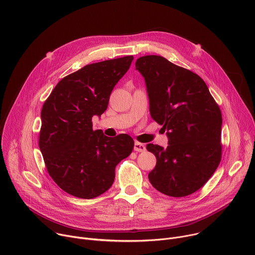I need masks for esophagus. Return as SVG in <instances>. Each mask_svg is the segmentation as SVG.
<instances>
[{
	"instance_id": "1",
	"label": "esophagus",
	"mask_w": 255,
	"mask_h": 255,
	"mask_svg": "<svg viewBox=\"0 0 255 255\" xmlns=\"http://www.w3.org/2000/svg\"><path fill=\"white\" fill-rule=\"evenodd\" d=\"M145 149H146V147H145V145L138 142V141H135L134 142V150L135 151H138V152H143L145 151Z\"/></svg>"
}]
</instances>
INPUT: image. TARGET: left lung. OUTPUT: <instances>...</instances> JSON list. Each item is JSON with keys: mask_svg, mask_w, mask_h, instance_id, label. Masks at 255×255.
I'll return each instance as SVG.
<instances>
[{"mask_svg": "<svg viewBox=\"0 0 255 255\" xmlns=\"http://www.w3.org/2000/svg\"><path fill=\"white\" fill-rule=\"evenodd\" d=\"M136 69L146 84L151 118L162 125L168 146L147 144L156 157L151 185L170 197L200 190L221 161L222 114L195 72L159 55L139 57Z\"/></svg>", "mask_w": 255, "mask_h": 255, "instance_id": "1", "label": "left lung"}]
</instances>
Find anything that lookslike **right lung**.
<instances>
[{
	"instance_id": "add662e5",
	"label": "right lung",
	"mask_w": 255,
	"mask_h": 255,
	"mask_svg": "<svg viewBox=\"0 0 255 255\" xmlns=\"http://www.w3.org/2000/svg\"><path fill=\"white\" fill-rule=\"evenodd\" d=\"M132 60L129 55L84 66L63 78L42 107L39 148L51 178L71 196L104 194L114 183L116 165L133 150L132 137H107L92 122L107 110Z\"/></svg>"
}]
</instances>
